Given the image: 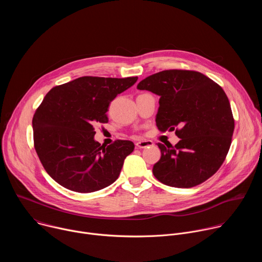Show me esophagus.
I'll return each mask as SVG.
<instances>
[{"label": "esophagus", "instance_id": "obj_1", "mask_svg": "<svg viewBox=\"0 0 262 262\" xmlns=\"http://www.w3.org/2000/svg\"><path fill=\"white\" fill-rule=\"evenodd\" d=\"M154 146V142L150 140H144V141H140L136 144V147L139 149H144V148H149Z\"/></svg>", "mask_w": 262, "mask_h": 262}]
</instances>
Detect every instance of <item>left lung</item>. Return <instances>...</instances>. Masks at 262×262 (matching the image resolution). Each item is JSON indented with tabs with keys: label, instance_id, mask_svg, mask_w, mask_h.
<instances>
[{
	"label": "left lung",
	"instance_id": "obj_1",
	"mask_svg": "<svg viewBox=\"0 0 262 262\" xmlns=\"http://www.w3.org/2000/svg\"><path fill=\"white\" fill-rule=\"evenodd\" d=\"M137 88L160 96L156 117L161 132L176 130L180 141L158 143L161 160L152 172L173 188H192L211 177L229 151L234 119L228 97L215 82L193 70H164Z\"/></svg>",
	"mask_w": 262,
	"mask_h": 262
}]
</instances>
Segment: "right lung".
I'll use <instances>...</instances> for the list:
<instances>
[{"mask_svg":"<svg viewBox=\"0 0 262 262\" xmlns=\"http://www.w3.org/2000/svg\"><path fill=\"white\" fill-rule=\"evenodd\" d=\"M137 80L82 77L46 95L32 121L34 146L56 182L73 192L92 193L118 178L135 145L125 140L100 145L94 140V126L107 122L111 101Z\"/></svg>","mask_w":262,"mask_h":262,"instance_id":"1","label":"right lung"}]
</instances>
